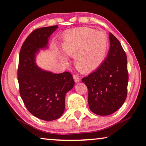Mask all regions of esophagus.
I'll list each match as a JSON object with an SVG mask.
<instances>
[{
	"label": "esophagus",
	"mask_w": 146,
	"mask_h": 146,
	"mask_svg": "<svg viewBox=\"0 0 146 146\" xmlns=\"http://www.w3.org/2000/svg\"><path fill=\"white\" fill-rule=\"evenodd\" d=\"M73 78L76 83L80 82V78H79V76L76 75H73Z\"/></svg>",
	"instance_id": "esophagus-1"
}]
</instances>
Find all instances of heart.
<instances>
[{
	"label": "heart",
	"instance_id": "b5f03b06",
	"mask_svg": "<svg viewBox=\"0 0 146 146\" xmlns=\"http://www.w3.org/2000/svg\"><path fill=\"white\" fill-rule=\"evenodd\" d=\"M108 48L106 35L89 28H79L67 32L62 43L64 52L75 58L76 68L85 73L100 67L106 58ZM60 58L64 63L68 64L66 55H61Z\"/></svg>",
	"mask_w": 146,
	"mask_h": 146
}]
</instances>
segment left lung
I'll use <instances>...</instances> for the list:
<instances>
[{"label":"left lung","mask_w":146,"mask_h":146,"mask_svg":"<svg viewBox=\"0 0 146 146\" xmlns=\"http://www.w3.org/2000/svg\"><path fill=\"white\" fill-rule=\"evenodd\" d=\"M110 48L97 70L84 77L88 89V104L96 115L113 114L121 108L127 97L128 73L127 56L119 40L109 33Z\"/></svg>","instance_id":"1"}]
</instances>
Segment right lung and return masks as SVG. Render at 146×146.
<instances>
[{
  "instance_id": "1",
  "label": "right lung",
  "mask_w": 146,
  "mask_h": 146,
  "mask_svg": "<svg viewBox=\"0 0 146 146\" xmlns=\"http://www.w3.org/2000/svg\"><path fill=\"white\" fill-rule=\"evenodd\" d=\"M58 26L34 30L23 43L19 54L18 82L26 108L36 118L51 121L60 118L65 109V96L75 85L73 76L65 71L53 73L38 67L36 56L48 48L49 38Z\"/></svg>"
}]
</instances>
